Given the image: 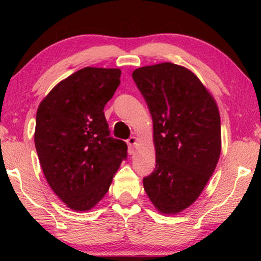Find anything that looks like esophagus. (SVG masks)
Masks as SVG:
<instances>
[{
  "instance_id": "obj_1",
  "label": "esophagus",
  "mask_w": 261,
  "mask_h": 261,
  "mask_svg": "<svg viewBox=\"0 0 261 261\" xmlns=\"http://www.w3.org/2000/svg\"><path fill=\"white\" fill-rule=\"evenodd\" d=\"M137 141H138V139H137L136 137H130V138L126 140L127 146H129L130 154H134L135 153L136 148H137Z\"/></svg>"
}]
</instances>
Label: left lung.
<instances>
[{
	"mask_svg": "<svg viewBox=\"0 0 261 261\" xmlns=\"http://www.w3.org/2000/svg\"><path fill=\"white\" fill-rule=\"evenodd\" d=\"M132 78L153 120L156 165L144 189L161 213H179L199 197L219 161L218 106L196 74L170 62L136 69Z\"/></svg>",
	"mask_w": 261,
	"mask_h": 261,
	"instance_id": "obj_1",
	"label": "left lung"
}]
</instances>
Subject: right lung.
Listing matches in <instances>:
<instances>
[{"label": "right lung", "mask_w": 261, "mask_h": 261, "mask_svg": "<svg viewBox=\"0 0 261 261\" xmlns=\"http://www.w3.org/2000/svg\"><path fill=\"white\" fill-rule=\"evenodd\" d=\"M120 77V69H81L39 105V161L53 191L76 212L90 211L102 199L127 156L124 141L110 137L103 113Z\"/></svg>", "instance_id": "obj_1"}]
</instances>
